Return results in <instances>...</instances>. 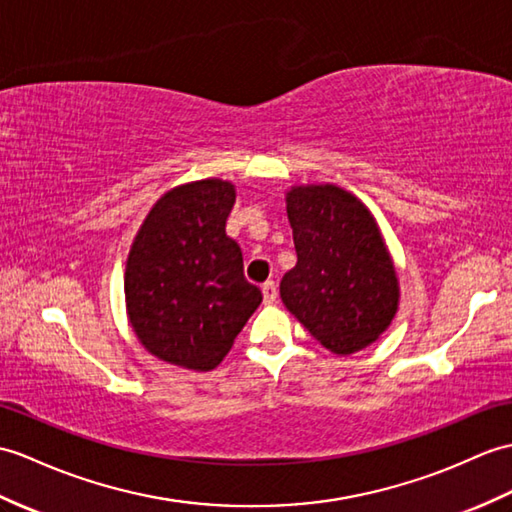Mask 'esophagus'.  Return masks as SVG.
I'll return each mask as SVG.
<instances>
[{"label":"esophagus","mask_w":512,"mask_h":512,"mask_svg":"<svg viewBox=\"0 0 512 512\" xmlns=\"http://www.w3.org/2000/svg\"><path fill=\"white\" fill-rule=\"evenodd\" d=\"M261 292H264V303L272 305L277 301V283L275 281H266L261 285Z\"/></svg>","instance_id":"34e87169"}]
</instances>
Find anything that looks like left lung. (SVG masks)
Instances as JSON below:
<instances>
[{
  "label": "left lung",
  "mask_w": 512,
  "mask_h": 512,
  "mask_svg": "<svg viewBox=\"0 0 512 512\" xmlns=\"http://www.w3.org/2000/svg\"><path fill=\"white\" fill-rule=\"evenodd\" d=\"M288 220L296 266L281 279V301L329 351L364 349L390 325L399 285L377 224L336 185L294 187Z\"/></svg>",
  "instance_id": "8db88e82"
}]
</instances>
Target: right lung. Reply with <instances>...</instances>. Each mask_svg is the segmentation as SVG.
I'll use <instances>...</instances> for the list:
<instances>
[{
  "mask_svg": "<svg viewBox=\"0 0 512 512\" xmlns=\"http://www.w3.org/2000/svg\"><path fill=\"white\" fill-rule=\"evenodd\" d=\"M235 187L218 178L181 185L152 207L130 248L126 305L135 334L157 358L209 371L261 303L227 235Z\"/></svg>",
  "mask_w": 512,
  "mask_h": 512,
  "instance_id": "obj_1",
  "label": "right lung"
}]
</instances>
